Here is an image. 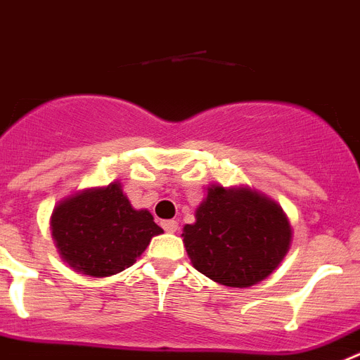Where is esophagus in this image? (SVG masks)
I'll use <instances>...</instances> for the list:
<instances>
[{"mask_svg":"<svg viewBox=\"0 0 360 360\" xmlns=\"http://www.w3.org/2000/svg\"><path fill=\"white\" fill-rule=\"evenodd\" d=\"M162 228H165L168 233H174V232H177L179 223H177V221H162Z\"/></svg>","mask_w":360,"mask_h":360,"instance_id":"1","label":"esophagus"}]
</instances>
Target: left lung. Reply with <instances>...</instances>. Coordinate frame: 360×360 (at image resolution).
Instances as JSON below:
<instances>
[{
    "instance_id": "left-lung-1",
    "label": "left lung",
    "mask_w": 360,
    "mask_h": 360,
    "mask_svg": "<svg viewBox=\"0 0 360 360\" xmlns=\"http://www.w3.org/2000/svg\"><path fill=\"white\" fill-rule=\"evenodd\" d=\"M292 224L281 205L250 186H206L195 223L183 243L193 268L232 288H248L279 268L292 246Z\"/></svg>"
}]
</instances>
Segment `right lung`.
Wrapping results in <instances>:
<instances>
[{"instance_id": "right-lung-1", "label": "right lung", "mask_w": 360, "mask_h": 360, "mask_svg": "<svg viewBox=\"0 0 360 360\" xmlns=\"http://www.w3.org/2000/svg\"><path fill=\"white\" fill-rule=\"evenodd\" d=\"M50 232L72 270L110 277L132 266L162 228L148 210H136L114 181L61 199L50 215Z\"/></svg>"}]
</instances>
